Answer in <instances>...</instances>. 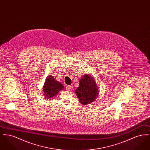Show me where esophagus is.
I'll return each instance as SVG.
<instances>
[{"label":"esophagus","mask_w":150,"mask_h":150,"mask_svg":"<svg viewBox=\"0 0 150 150\" xmlns=\"http://www.w3.org/2000/svg\"><path fill=\"white\" fill-rule=\"evenodd\" d=\"M72 88V86H66V89L67 91H70Z\"/></svg>","instance_id":"34e87169"}]
</instances>
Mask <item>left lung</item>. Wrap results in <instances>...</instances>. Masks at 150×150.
<instances>
[{
  "mask_svg": "<svg viewBox=\"0 0 150 150\" xmlns=\"http://www.w3.org/2000/svg\"><path fill=\"white\" fill-rule=\"evenodd\" d=\"M79 102L83 105L91 103L98 95V88L93 77L85 74L79 80V86L75 90Z\"/></svg>",
  "mask_w": 150,
  "mask_h": 150,
  "instance_id": "8db88e82",
  "label": "left lung"
}]
</instances>
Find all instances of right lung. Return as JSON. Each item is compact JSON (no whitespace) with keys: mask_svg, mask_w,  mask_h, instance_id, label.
Here are the masks:
<instances>
[{"mask_svg":"<svg viewBox=\"0 0 150 150\" xmlns=\"http://www.w3.org/2000/svg\"><path fill=\"white\" fill-rule=\"evenodd\" d=\"M64 88V86L60 82L56 80L53 76L49 75L47 77L43 86V93L45 98L50 99L55 96Z\"/></svg>","mask_w":150,"mask_h":150,"instance_id":"obj_1","label":"right lung"}]
</instances>
